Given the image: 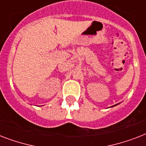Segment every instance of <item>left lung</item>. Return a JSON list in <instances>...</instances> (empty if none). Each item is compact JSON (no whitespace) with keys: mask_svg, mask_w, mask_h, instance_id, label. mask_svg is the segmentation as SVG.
Masks as SVG:
<instances>
[{"mask_svg":"<svg viewBox=\"0 0 146 146\" xmlns=\"http://www.w3.org/2000/svg\"><path fill=\"white\" fill-rule=\"evenodd\" d=\"M117 104H114V105H113V106H111V108H112V107H114V106H116V105H117Z\"/></svg>","mask_w":146,"mask_h":146,"instance_id":"1","label":"left lung"}]
</instances>
